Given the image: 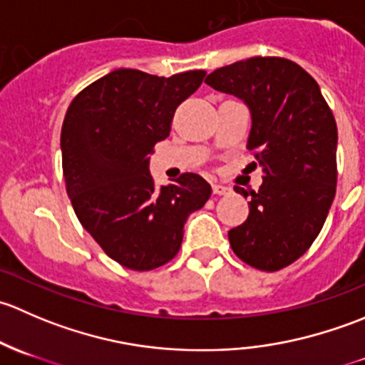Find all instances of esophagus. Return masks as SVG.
Wrapping results in <instances>:
<instances>
[{
    "label": "esophagus",
    "instance_id": "1",
    "mask_svg": "<svg viewBox=\"0 0 365 365\" xmlns=\"http://www.w3.org/2000/svg\"><path fill=\"white\" fill-rule=\"evenodd\" d=\"M212 189H213V194H217V196H227V194L233 192V189H231V187L220 185V183H213Z\"/></svg>",
    "mask_w": 365,
    "mask_h": 365
}]
</instances>
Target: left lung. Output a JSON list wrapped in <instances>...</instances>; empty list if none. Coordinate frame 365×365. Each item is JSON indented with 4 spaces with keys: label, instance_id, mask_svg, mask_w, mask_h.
Returning <instances> with one entry per match:
<instances>
[{
    "label": "left lung",
    "instance_id": "1",
    "mask_svg": "<svg viewBox=\"0 0 365 365\" xmlns=\"http://www.w3.org/2000/svg\"><path fill=\"white\" fill-rule=\"evenodd\" d=\"M240 97L252 114L247 148L263 168L249 217L227 233L233 252L263 272H277L307 252L336 196L337 125L318 83L295 61L254 56L205 79ZM238 194L249 196L237 187Z\"/></svg>",
    "mask_w": 365,
    "mask_h": 365
}]
</instances>
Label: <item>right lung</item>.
Listing matches in <instances>:
<instances>
[{"label": "right lung", "mask_w": 365, "mask_h": 365, "mask_svg": "<svg viewBox=\"0 0 365 365\" xmlns=\"http://www.w3.org/2000/svg\"><path fill=\"white\" fill-rule=\"evenodd\" d=\"M205 70L159 77L118 68L70 102L61 127V165L70 203L84 230L121 267L155 270L180 251L187 217L212 187L196 173L153 183L148 155L171 132L176 108Z\"/></svg>", "instance_id": "right-lung-1"}]
</instances>
